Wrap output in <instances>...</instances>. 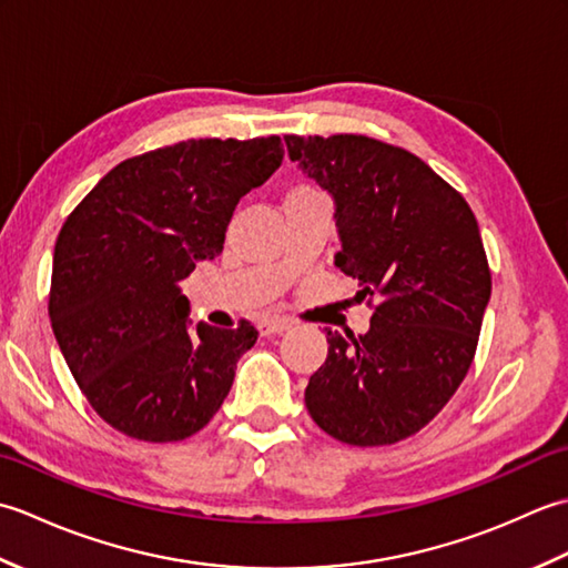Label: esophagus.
<instances>
[{"label":"esophagus","instance_id":"esophagus-1","mask_svg":"<svg viewBox=\"0 0 568 568\" xmlns=\"http://www.w3.org/2000/svg\"><path fill=\"white\" fill-rule=\"evenodd\" d=\"M291 329V324H287L285 320H263L258 324V332L261 336H273V334H283Z\"/></svg>","mask_w":568,"mask_h":568}]
</instances>
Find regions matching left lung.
Masks as SVG:
<instances>
[{"instance_id": "obj_1", "label": "left lung", "mask_w": 568, "mask_h": 568, "mask_svg": "<svg viewBox=\"0 0 568 568\" xmlns=\"http://www.w3.org/2000/svg\"><path fill=\"white\" fill-rule=\"evenodd\" d=\"M287 155L334 197L336 268L377 300L361 336L327 329L312 419L352 446L413 437L474 364L490 268L468 202L415 153L361 134H287Z\"/></svg>"}]
</instances>
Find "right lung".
I'll return each mask as SVG.
<instances>
[{"label":"right lung","instance_id":"1","mask_svg":"<svg viewBox=\"0 0 568 568\" xmlns=\"http://www.w3.org/2000/svg\"><path fill=\"white\" fill-rule=\"evenodd\" d=\"M281 136L190 139L112 168L60 229L48 315L94 413L126 437L180 442L222 407L248 322L190 329L180 281L224 248L239 200L283 161Z\"/></svg>","mask_w":568,"mask_h":568}]
</instances>
